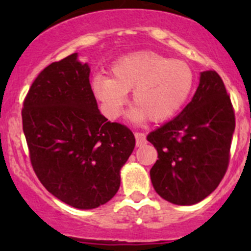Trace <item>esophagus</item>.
Here are the masks:
<instances>
[{"instance_id":"esophagus-1","label":"esophagus","mask_w":251,"mask_h":251,"mask_svg":"<svg viewBox=\"0 0 251 251\" xmlns=\"http://www.w3.org/2000/svg\"><path fill=\"white\" fill-rule=\"evenodd\" d=\"M135 137H136V146L137 147H141V146H143V144L147 143L146 135H144V133L135 132Z\"/></svg>"}]
</instances>
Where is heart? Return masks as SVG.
Here are the masks:
<instances>
[{
  "instance_id": "b5f03b06",
  "label": "heart",
  "mask_w": 251,
  "mask_h": 251,
  "mask_svg": "<svg viewBox=\"0 0 251 251\" xmlns=\"http://www.w3.org/2000/svg\"><path fill=\"white\" fill-rule=\"evenodd\" d=\"M111 76L96 75L91 87L109 118H118L132 90L131 118L161 123L174 116L188 100L194 74L188 63L151 50L130 53L111 64Z\"/></svg>"
}]
</instances>
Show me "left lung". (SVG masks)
<instances>
[{"instance_id":"obj_1","label":"left lung","mask_w":251,"mask_h":251,"mask_svg":"<svg viewBox=\"0 0 251 251\" xmlns=\"http://www.w3.org/2000/svg\"><path fill=\"white\" fill-rule=\"evenodd\" d=\"M234 127L224 81L215 70L203 72L186 108L147 136L158 151L151 169L156 193L176 205L197 204L211 194L228 168Z\"/></svg>"}]
</instances>
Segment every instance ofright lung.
Segmentation results:
<instances>
[{"label":"right lung","instance_id":"obj_1","mask_svg":"<svg viewBox=\"0 0 251 251\" xmlns=\"http://www.w3.org/2000/svg\"><path fill=\"white\" fill-rule=\"evenodd\" d=\"M90 67L77 53L45 68L24 100L23 131L30 161L50 194L76 209L109 201L135 148L130 128L98 109Z\"/></svg>","mask_w":251,"mask_h":251}]
</instances>
